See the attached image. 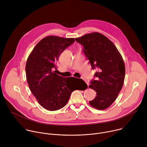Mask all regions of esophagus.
Returning <instances> with one entry per match:
<instances>
[{"instance_id":"34e87169","label":"esophagus","mask_w":147,"mask_h":147,"mask_svg":"<svg viewBox=\"0 0 147 147\" xmlns=\"http://www.w3.org/2000/svg\"><path fill=\"white\" fill-rule=\"evenodd\" d=\"M86 81V83H87V85H88V86H89V84H88V82H87V81Z\"/></svg>"}]
</instances>
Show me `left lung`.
Instances as JSON below:
<instances>
[{"instance_id":"left-lung-1","label":"left lung","mask_w":147,"mask_h":147,"mask_svg":"<svg viewBox=\"0 0 147 147\" xmlns=\"http://www.w3.org/2000/svg\"><path fill=\"white\" fill-rule=\"evenodd\" d=\"M76 40L84 48L92 69H98L94 75L96 80H92L89 86L96 96L89 103L96 109H106L115 102L123 86L125 65L122 56L112 42L99 32L87 34Z\"/></svg>"}]
</instances>
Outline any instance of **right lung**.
<instances>
[{"label": "right lung", "mask_w": 147, "mask_h": 147, "mask_svg": "<svg viewBox=\"0 0 147 147\" xmlns=\"http://www.w3.org/2000/svg\"><path fill=\"white\" fill-rule=\"evenodd\" d=\"M74 41L72 38L46 36L36 45L27 59L28 84L38 103L47 110L55 111L63 108L75 90L69 84L70 77H63L53 71L56 70L60 54Z\"/></svg>", "instance_id": "obj_1"}]
</instances>
